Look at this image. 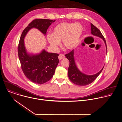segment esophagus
I'll use <instances>...</instances> for the list:
<instances>
[{"label":"esophagus","instance_id":"esophagus-1","mask_svg":"<svg viewBox=\"0 0 122 122\" xmlns=\"http://www.w3.org/2000/svg\"><path fill=\"white\" fill-rule=\"evenodd\" d=\"M65 57V56L63 54H60L58 56V59L59 60H61L62 59H64Z\"/></svg>","mask_w":122,"mask_h":122}]
</instances>
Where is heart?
<instances>
[{
	"label": "heart",
	"mask_w": 122,
	"mask_h": 122,
	"mask_svg": "<svg viewBox=\"0 0 122 122\" xmlns=\"http://www.w3.org/2000/svg\"><path fill=\"white\" fill-rule=\"evenodd\" d=\"M84 32V27L79 23L62 22L53 29L52 34H48L47 39L52 48L57 49L62 40L63 46L72 50L79 45Z\"/></svg>",
	"instance_id": "1"
}]
</instances>
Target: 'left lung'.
<instances>
[{"mask_svg": "<svg viewBox=\"0 0 122 122\" xmlns=\"http://www.w3.org/2000/svg\"><path fill=\"white\" fill-rule=\"evenodd\" d=\"M91 34L95 36L102 38L105 42L107 50V43L105 38L100 31L92 23H91ZM66 57L69 61V66L68 69V76L70 81L74 84L80 86H85L92 83L102 71L104 67L98 73L92 75L85 74L80 71L77 68L74 57V50L67 54L65 55Z\"/></svg>", "mask_w": 122, "mask_h": 122, "instance_id": "8db88e82", "label": "left lung"}]
</instances>
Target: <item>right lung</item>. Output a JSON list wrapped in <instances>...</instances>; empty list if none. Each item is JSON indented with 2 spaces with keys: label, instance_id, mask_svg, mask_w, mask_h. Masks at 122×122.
Instances as JSON below:
<instances>
[{
  "label": "right lung",
  "instance_id": "add662e5",
  "mask_svg": "<svg viewBox=\"0 0 122 122\" xmlns=\"http://www.w3.org/2000/svg\"><path fill=\"white\" fill-rule=\"evenodd\" d=\"M55 20L36 19L32 21L23 30L20 36L18 55L22 71L25 76L33 83L42 84L50 80L59 63L58 54L48 53L44 49L38 54L27 52L24 39L28 31L35 28L46 35L49 26Z\"/></svg>",
  "mask_w": 122,
  "mask_h": 122
}]
</instances>
